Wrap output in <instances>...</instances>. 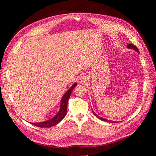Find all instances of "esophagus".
I'll return each instance as SVG.
<instances>
[{
  "instance_id": "34e87169",
  "label": "esophagus",
  "mask_w": 156,
  "mask_h": 156,
  "mask_svg": "<svg viewBox=\"0 0 156 156\" xmlns=\"http://www.w3.org/2000/svg\"><path fill=\"white\" fill-rule=\"evenodd\" d=\"M88 81V78L85 75H82L78 78V83L80 84H85Z\"/></svg>"
}]
</instances>
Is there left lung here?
Instances as JSON below:
<instances>
[{"label": "left lung", "mask_w": 156, "mask_h": 156, "mask_svg": "<svg viewBox=\"0 0 156 156\" xmlns=\"http://www.w3.org/2000/svg\"><path fill=\"white\" fill-rule=\"evenodd\" d=\"M127 48L128 49H133V50H134V51H137L138 53H139V50L138 49V48H137V47L134 45V44H127ZM92 112H93V113L95 115V116H96V117L98 118V119H100V120H102V121H105V122H109V123H115V121H112V120H107V119H106V118H102V117H100L99 115H98L97 114H96V113H95L94 111H92Z\"/></svg>", "instance_id": "8db88e82"}]
</instances>
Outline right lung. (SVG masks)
<instances>
[{
    "label": "right lung",
    "instance_id": "1",
    "mask_svg": "<svg viewBox=\"0 0 156 156\" xmlns=\"http://www.w3.org/2000/svg\"><path fill=\"white\" fill-rule=\"evenodd\" d=\"M77 86V83H75L71 87L66 91V93L63 95V96L61 99V102H60V110L57 113V114L53 117L51 119L48 120L44 121V122H30L31 125H33L36 126H39V127L43 128H49L53 126L54 125H56L57 124H58L60 121H61L63 118H65V116L67 114V102L68 100L69 99V97L71 96V94L73 91V89L74 87Z\"/></svg>",
    "mask_w": 156,
    "mask_h": 156
}]
</instances>
